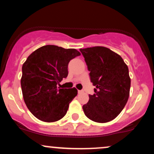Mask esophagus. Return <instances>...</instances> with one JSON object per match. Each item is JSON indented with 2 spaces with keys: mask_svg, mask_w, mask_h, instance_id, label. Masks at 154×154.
Masks as SVG:
<instances>
[{
  "mask_svg": "<svg viewBox=\"0 0 154 154\" xmlns=\"http://www.w3.org/2000/svg\"><path fill=\"white\" fill-rule=\"evenodd\" d=\"M83 93V91H78V93L79 94H81V93Z\"/></svg>",
  "mask_w": 154,
  "mask_h": 154,
  "instance_id": "obj_1",
  "label": "esophagus"
}]
</instances>
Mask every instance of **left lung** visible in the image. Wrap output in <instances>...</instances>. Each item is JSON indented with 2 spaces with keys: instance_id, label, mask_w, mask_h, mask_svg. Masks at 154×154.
<instances>
[{
  "instance_id": "left-lung-1",
  "label": "left lung",
  "mask_w": 154,
  "mask_h": 154,
  "mask_svg": "<svg viewBox=\"0 0 154 154\" xmlns=\"http://www.w3.org/2000/svg\"><path fill=\"white\" fill-rule=\"evenodd\" d=\"M90 72L95 93L83 105L85 114L95 122H110L120 114L130 95L129 69L119 54L103 46L79 49Z\"/></svg>"
}]
</instances>
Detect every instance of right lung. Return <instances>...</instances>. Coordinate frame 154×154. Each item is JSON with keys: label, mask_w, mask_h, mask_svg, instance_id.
Segmentation results:
<instances>
[{"label": "right lung", "mask_w": 154, "mask_h": 154, "mask_svg": "<svg viewBox=\"0 0 154 154\" xmlns=\"http://www.w3.org/2000/svg\"><path fill=\"white\" fill-rule=\"evenodd\" d=\"M79 55L76 49L47 45L32 53L23 63V98L26 107L38 119L54 122L66 115L77 90L59 89L57 85L68 75L70 60Z\"/></svg>", "instance_id": "obj_1"}]
</instances>
